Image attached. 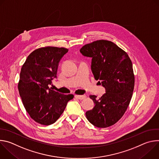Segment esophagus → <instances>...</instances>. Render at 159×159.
Masks as SVG:
<instances>
[{
	"label": "esophagus",
	"mask_w": 159,
	"mask_h": 159,
	"mask_svg": "<svg viewBox=\"0 0 159 159\" xmlns=\"http://www.w3.org/2000/svg\"><path fill=\"white\" fill-rule=\"evenodd\" d=\"M75 98L79 99V100H82L86 98L85 95H82V96H79V95H75Z\"/></svg>",
	"instance_id": "1"
}]
</instances>
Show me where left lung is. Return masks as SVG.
Wrapping results in <instances>:
<instances>
[{
  "mask_svg": "<svg viewBox=\"0 0 159 159\" xmlns=\"http://www.w3.org/2000/svg\"><path fill=\"white\" fill-rule=\"evenodd\" d=\"M81 54L92 58L91 70L94 79L105 88L99 99L90 95L95 104L85 112L88 121L98 128H107L118 122L130 102L134 85L131 61L128 54L116 44L98 40L87 44Z\"/></svg>",
  "mask_w": 159,
  "mask_h": 159,
  "instance_id": "1",
  "label": "left lung"
}]
</instances>
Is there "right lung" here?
Returning a JSON list of instances; mask_svg holds the SVG:
<instances>
[{
  "mask_svg": "<svg viewBox=\"0 0 159 159\" xmlns=\"http://www.w3.org/2000/svg\"><path fill=\"white\" fill-rule=\"evenodd\" d=\"M68 49L47 47L33 51L21 68L18 90L22 103L36 122L50 125L61 115L74 95H65L49 85L57 78L58 66Z\"/></svg>",
  "mask_w": 159,
  "mask_h": 159,
  "instance_id": "add662e5",
  "label": "right lung"
}]
</instances>
